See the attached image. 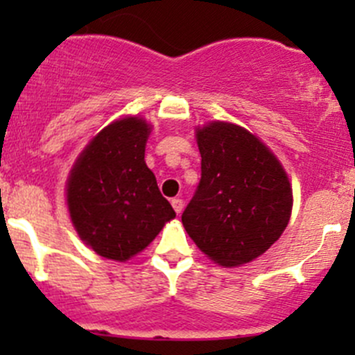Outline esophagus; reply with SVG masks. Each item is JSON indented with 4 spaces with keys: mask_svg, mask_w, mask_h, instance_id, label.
I'll return each mask as SVG.
<instances>
[{
    "mask_svg": "<svg viewBox=\"0 0 355 355\" xmlns=\"http://www.w3.org/2000/svg\"><path fill=\"white\" fill-rule=\"evenodd\" d=\"M171 206H173L175 213L180 214L182 209H184V200H182L180 198H173V199H171Z\"/></svg>",
    "mask_w": 355,
    "mask_h": 355,
    "instance_id": "obj_1",
    "label": "esophagus"
}]
</instances>
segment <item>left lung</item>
Returning a JSON list of instances; mask_svg holds the SVG:
<instances>
[{"label": "left lung", "instance_id": "left-lung-1", "mask_svg": "<svg viewBox=\"0 0 355 355\" xmlns=\"http://www.w3.org/2000/svg\"><path fill=\"white\" fill-rule=\"evenodd\" d=\"M200 182L182 214L189 237L214 263L241 266L280 239L292 214V187L277 156L227 121L196 130Z\"/></svg>", "mask_w": 355, "mask_h": 355}]
</instances>
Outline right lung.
I'll return each mask as SVG.
<instances>
[{"label":"right lung","instance_id":"obj_1","mask_svg":"<svg viewBox=\"0 0 355 355\" xmlns=\"http://www.w3.org/2000/svg\"><path fill=\"white\" fill-rule=\"evenodd\" d=\"M151 125L127 116L103 128L75 161L67 204L78 237L96 254L127 261L175 218L144 161Z\"/></svg>","mask_w":355,"mask_h":355}]
</instances>
